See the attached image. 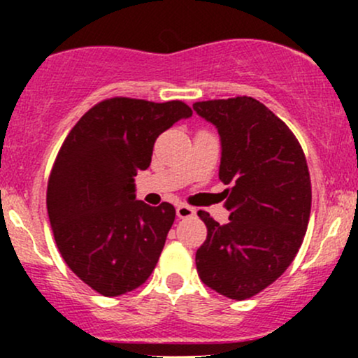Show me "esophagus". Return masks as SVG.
<instances>
[{
  "label": "esophagus",
  "instance_id": "obj_1",
  "mask_svg": "<svg viewBox=\"0 0 358 358\" xmlns=\"http://www.w3.org/2000/svg\"><path fill=\"white\" fill-rule=\"evenodd\" d=\"M193 215H195V208L190 207V205H176V217H178V219H188V217Z\"/></svg>",
  "mask_w": 358,
  "mask_h": 358
}]
</instances>
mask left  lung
Wrapping results in <instances>:
<instances>
[{"label": "left lung", "instance_id": "8db88e82", "mask_svg": "<svg viewBox=\"0 0 358 358\" xmlns=\"http://www.w3.org/2000/svg\"><path fill=\"white\" fill-rule=\"evenodd\" d=\"M220 136L219 178L229 222L200 210L207 239L196 250L202 281L231 299L273 285L296 257L311 212V182L296 136L252 97L193 104Z\"/></svg>", "mask_w": 358, "mask_h": 358}]
</instances>
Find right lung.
Returning <instances> with one entry per match:
<instances>
[{
  "label": "right lung",
  "mask_w": 358,
  "mask_h": 358,
  "mask_svg": "<svg viewBox=\"0 0 358 358\" xmlns=\"http://www.w3.org/2000/svg\"><path fill=\"white\" fill-rule=\"evenodd\" d=\"M192 116L182 101L113 97L89 109L65 138L47 187L62 257L102 296L136 289L153 273L175 207L136 200L134 176L151 163L156 138Z\"/></svg>",
  "instance_id": "add662e5"
}]
</instances>
